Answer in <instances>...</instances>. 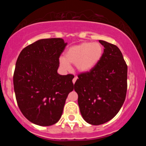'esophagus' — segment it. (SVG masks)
Wrapping results in <instances>:
<instances>
[{"label": "esophagus", "mask_w": 146, "mask_h": 146, "mask_svg": "<svg viewBox=\"0 0 146 146\" xmlns=\"http://www.w3.org/2000/svg\"><path fill=\"white\" fill-rule=\"evenodd\" d=\"M77 79H78V77H77V76H75L74 78L73 79V84H75V82H76Z\"/></svg>", "instance_id": "obj_1"}]
</instances>
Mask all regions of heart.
I'll list each match as a JSON object with an SVG mask.
<instances>
[{"instance_id":"heart-1","label":"heart","mask_w":146,"mask_h":146,"mask_svg":"<svg viewBox=\"0 0 146 146\" xmlns=\"http://www.w3.org/2000/svg\"><path fill=\"white\" fill-rule=\"evenodd\" d=\"M103 53L102 45L98 42H83L71 46L66 51L65 58L60 59L61 66L64 68L71 67L70 64H75L80 72H88L96 66Z\"/></svg>"}]
</instances>
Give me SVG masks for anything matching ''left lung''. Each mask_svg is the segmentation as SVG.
<instances>
[{
  "label": "left lung",
  "mask_w": 146,
  "mask_h": 146,
  "mask_svg": "<svg viewBox=\"0 0 146 146\" xmlns=\"http://www.w3.org/2000/svg\"><path fill=\"white\" fill-rule=\"evenodd\" d=\"M104 53L94 68L78 74L74 89L84 119L103 124L118 113L127 92L128 66L116 45L100 40Z\"/></svg>",
  "instance_id": "left-lung-1"
}]
</instances>
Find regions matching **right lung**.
Instances as JSON below:
<instances>
[{"instance_id":"obj_1","label":"right lung","mask_w":146,"mask_h":146,"mask_svg":"<svg viewBox=\"0 0 146 146\" xmlns=\"http://www.w3.org/2000/svg\"><path fill=\"white\" fill-rule=\"evenodd\" d=\"M66 43L42 39L22 50L16 63L14 88L20 110L29 121L48 126L59 121L74 75H59V58Z\"/></svg>"}]
</instances>
